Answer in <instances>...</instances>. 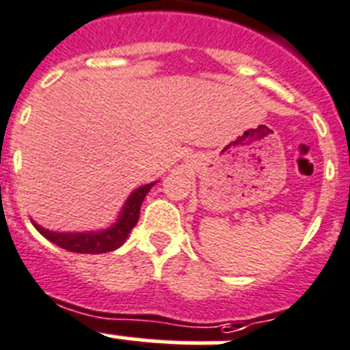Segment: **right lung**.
Instances as JSON below:
<instances>
[{"mask_svg": "<svg viewBox=\"0 0 350 350\" xmlns=\"http://www.w3.org/2000/svg\"><path fill=\"white\" fill-rule=\"evenodd\" d=\"M158 182V180H156ZM150 184L140 185L135 191L131 192L128 200L124 201L123 208H121L120 215H118L116 222L111 224L109 227L100 230H83V232H59V230H48L41 227L33 220L34 227L41 236L51 241L53 245L60 246V248L67 250L72 253H88V255H97V253H107L114 252L120 248L130 236L131 229L137 226L140 215V206H142L144 198L147 196V192L152 189Z\"/></svg>", "mask_w": 350, "mask_h": 350, "instance_id": "1", "label": "right lung"}]
</instances>
